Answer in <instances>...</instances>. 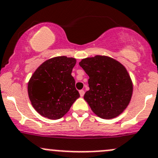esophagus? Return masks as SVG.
Returning a JSON list of instances; mask_svg holds the SVG:
<instances>
[{
    "instance_id": "34e87169",
    "label": "esophagus",
    "mask_w": 158,
    "mask_h": 158,
    "mask_svg": "<svg viewBox=\"0 0 158 158\" xmlns=\"http://www.w3.org/2000/svg\"><path fill=\"white\" fill-rule=\"evenodd\" d=\"M79 94H80L81 97H83V95L85 94V91L84 90H80V91H79Z\"/></svg>"
}]
</instances>
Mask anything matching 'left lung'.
I'll list each match as a JSON object with an SVG mask.
<instances>
[{
  "mask_svg": "<svg viewBox=\"0 0 158 158\" xmlns=\"http://www.w3.org/2000/svg\"><path fill=\"white\" fill-rule=\"evenodd\" d=\"M79 66L89 76L84 99L98 117L110 119L122 114L132 98L133 84L126 67L108 56L82 59Z\"/></svg>",
  "mask_w": 158,
  "mask_h": 158,
  "instance_id": "obj_1",
  "label": "left lung"
}]
</instances>
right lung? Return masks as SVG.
Listing matches in <instances>:
<instances>
[{
    "label": "right lung",
    "mask_w": 158,
    "mask_h": 158,
    "mask_svg": "<svg viewBox=\"0 0 158 158\" xmlns=\"http://www.w3.org/2000/svg\"><path fill=\"white\" fill-rule=\"evenodd\" d=\"M76 64L73 57H52L42 63L31 76L28 94L40 115L51 119L61 118L79 98L71 75Z\"/></svg>",
    "instance_id": "right-lung-1"
}]
</instances>
